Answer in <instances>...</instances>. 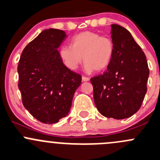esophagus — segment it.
<instances>
[{
  "mask_svg": "<svg viewBox=\"0 0 160 160\" xmlns=\"http://www.w3.org/2000/svg\"><path fill=\"white\" fill-rule=\"evenodd\" d=\"M82 79L83 82H88V81H89V78H88V77H85V76H82Z\"/></svg>",
  "mask_w": 160,
  "mask_h": 160,
  "instance_id": "obj_1",
  "label": "esophagus"
}]
</instances>
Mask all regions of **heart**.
I'll return each mask as SVG.
<instances>
[{"mask_svg": "<svg viewBox=\"0 0 160 160\" xmlns=\"http://www.w3.org/2000/svg\"><path fill=\"white\" fill-rule=\"evenodd\" d=\"M114 46L107 36L93 32H83L72 38L71 46H62L60 56L67 68L76 70L82 58L87 72H102L111 62Z\"/></svg>", "mask_w": 160, "mask_h": 160, "instance_id": "obj_1", "label": "heart"}]
</instances>
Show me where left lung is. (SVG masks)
<instances>
[{"mask_svg": "<svg viewBox=\"0 0 160 160\" xmlns=\"http://www.w3.org/2000/svg\"><path fill=\"white\" fill-rule=\"evenodd\" d=\"M114 46L111 62L102 75L92 78L96 107L104 117L121 120L140 109L149 75L146 57L128 30L111 25Z\"/></svg>", "mask_w": 160, "mask_h": 160, "instance_id": "left-lung-1", "label": "left lung"}]
</instances>
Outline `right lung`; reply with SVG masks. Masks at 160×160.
<instances>
[{
  "mask_svg": "<svg viewBox=\"0 0 160 160\" xmlns=\"http://www.w3.org/2000/svg\"><path fill=\"white\" fill-rule=\"evenodd\" d=\"M65 32L45 29L25 47L18 61V88L25 108L44 124H55L70 111L81 75L68 68L58 47Z\"/></svg>",
  "mask_w": 160,
  "mask_h": 160,
  "instance_id": "obj_1",
  "label": "right lung"
}]
</instances>
